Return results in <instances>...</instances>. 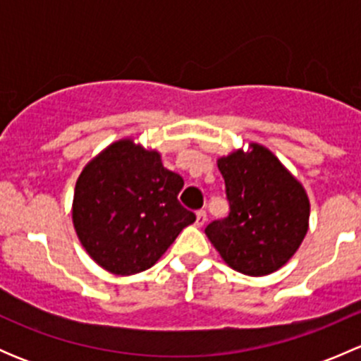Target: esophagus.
Listing matches in <instances>:
<instances>
[{"mask_svg": "<svg viewBox=\"0 0 361 361\" xmlns=\"http://www.w3.org/2000/svg\"><path fill=\"white\" fill-rule=\"evenodd\" d=\"M206 220H207V216H206V211H197V213H195V225H197V227H202L204 224H206Z\"/></svg>", "mask_w": 361, "mask_h": 361, "instance_id": "1", "label": "esophagus"}]
</instances>
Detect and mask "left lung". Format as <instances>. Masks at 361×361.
Returning a JSON list of instances; mask_svg holds the SVG:
<instances>
[{"instance_id":"8db88e82","label":"left lung","mask_w":361,"mask_h":361,"mask_svg":"<svg viewBox=\"0 0 361 361\" xmlns=\"http://www.w3.org/2000/svg\"><path fill=\"white\" fill-rule=\"evenodd\" d=\"M216 162L231 213L207 225V239L234 271L272 274L293 257L307 234V192L281 160L258 143Z\"/></svg>"}]
</instances>
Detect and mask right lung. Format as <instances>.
Masks as SVG:
<instances>
[{"mask_svg": "<svg viewBox=\"0 0 361 361\" xmlns=\"http://www.w3.org/2000/svg\"><path fill=\"white\" fill-rule=\"evenodd\" d=\"M183 178L162 166L157 150L123 137L80 173L73 227L89 257L116 276L157 264L195 214L178 201Z\"/></svg>", "mask_w": 361, "mask_h": 361, "instance_id": "right-lung-1", "label": "right lung"}]
</instances>
